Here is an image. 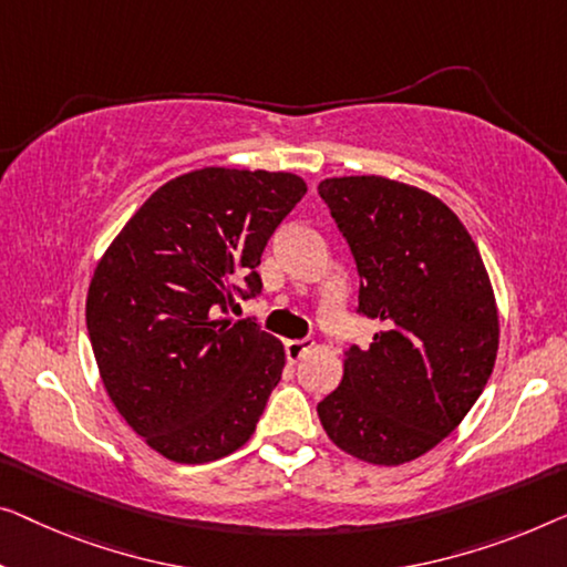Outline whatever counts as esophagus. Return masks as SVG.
I'll return each mask as SVG.
<instances>
[{
	"label": "esophagus",
	"instance_id": "34e87169",
	"mask_svg": "<svg viewBox=\"0 0 567 567\" xmlns=\"http://www.w3.org/2000/svg\"><path fill=\"white\" fill-rule=\"evenodd\" d=\"M312 341H308V338H292V341H285V353H287V361H300L306 353L312 349Z\"/></svg>",
	"mask_w": 567,
	"mask_h": 567
}]
</instances>
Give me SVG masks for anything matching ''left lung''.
<instances>
[{
  "instance_id": "left-lung-1",
  "label": "left lung",
  "mask_w": 567,
  "mask_h": 567,
  "mask_svg": "<svg viewBox=\"0 0 567 567\" xmlns=\"http://www.w3.org/2000/svg\"><path fill=\"white\" fill-rule=\"evenodd\" d=\"M318 193L357 259L359 312L384 323L367 351H346L318 417L353 458L400 466L451 435L492 377V280L461 218L427 190L351 175Z\"/></svg>"
}]
</instances>
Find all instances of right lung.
<instances>
[{
    "mask_svg": "<svg viewBox=\"0 0 567 567\" xmlns=\"http://www.w3.org/2000/svg\"><path fill=\"white\" fill-rule=\"evenodd\" d=\"M306 193L292 173L200 167L152 193L96 265L86 326L101 382L167 461L224 458L255 433L285 349L216 312L261 290V251Z\"/></svg>",
    "mask_w": 567,
    "mask_h": 567,
    "instance_id": "right-lung-1",
    "label": "right lung"
}]
</instances>
